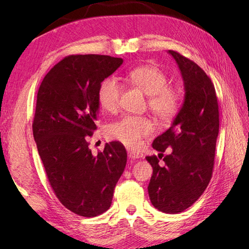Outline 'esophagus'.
I'll use <instances>...</instances> for the list:
<instances>
[{
	"label": "esophagus",
	"instance_id": "34e87169",
	"mask_svg": "<svg viewBox=\"0 0 249 249\" xmlns=\"http://www.w3.org/2000/svg\"><path fill=\"white\" fill-rule=\"evenodd\" d=\"M128 157H129V160H137V158L142 157V155L140 154V153L128 151Z\"/></svg>",
	"mask_w": 249,
	"mask_h": 249
}]
</instances>
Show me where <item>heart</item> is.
<instances>
[{
	"label": "heart",
	"instance_id": "obj_1",
	"mask_svg": "<svg viewBox=\"0 0 249 249\" xmlns=\"http://www.w3.org/2000/svg\"><path fill=\"white\" fill-rule=\"evenodd\" d=\"M130 81L146 95L149 108L158 119L168 121L178 112L182 95L176 88L168 87L165 72L156 66H140L128 73ZM121 86L114 78H107L100 83L97 92L98 104L107 112H114L119 107ZM152 122L143 116L126 115L109 125L110 138L118 140L130 149L141 145L142 139L153 133Z\"/></svg>",
	"mask_w": 249,
	"mask_h": 249
}]
</instances>
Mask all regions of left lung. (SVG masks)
<instances>
[{
	"mask_svg": "<svg viewBox=\"0 0 249 249\" xmlns=\"http://www.w3.org/2000/svg\"><path fill=\"white\" fill-rule=\"evenodd\" d=\"M168 53L181 71L185 96L170 128L153 141L158 157L146 156L153 167L147 190L154 208L177 214L200 198L212 178L219 112L214 84L202 68L177 51ZM168 147L172 153L163 157Z\"/></svg>",
	"mask_w": 249,
	"mask_h": 249,
	"instance_id": "obj_1",
	"label": "left lung"
}]
</instances>
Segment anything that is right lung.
<instances>
[{
	"instance_id": "1",
	"label": "right lung",
	"mask_w": 249,
	"mask_h": 249,
	"mask_svg": "<svg viewBox=\"0 0 249 249\" xmlns=\"http://www.w3.org/2000/svg\"><path fill=\"white\" fill-rule=\"evenodd\" d=\"M121 57L70 55L51 68L37 93L33 136L49 183L61 203L83 217L112 203L127 153L120 142L93 155L88 138L96 129L98 88L118 70Z\"/></svg>"
}]
</instances>
